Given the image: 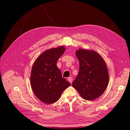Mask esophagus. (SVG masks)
<instances>
[{"mask_svg": "<svg viewBox=\"0 0 130 130\" xmlns=\"http://www.w3.org/2000/svg\"><path fill=\"white\" fill-rule=\"evenodd\" d=\"M68 81L70 82V84H72V81H73V78H72V77H68Z\"/></svg>", "mask_w": 130, "mask_h": 130, "instance_id": "1", "label": "esophagus"}]
</instances>
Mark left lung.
<instances>
[{
	"label": "left lung",
	"mask_w": 130,
	"mask_h": 130,
	"mask_svg": "<svg viewBox=\"0 0 130 130\" xmlns=\"http://www.w3.org/2000/svg\"><path fill=\"white\" fill-rule=\"evenodd\" d=\"M76 56L80 67L73 87L84 99L95 100L107 87L109 74L107 66L103 58L94 50L79 49L76 51Z\"/></svg>",
	"instance_id": "1"
}]
</instances>
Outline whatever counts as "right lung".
Returning <instances> with one entry per match:
<instances>
[{
    "label": "right lung",
    "mask_w": 130,
    "mask_h": 130,
    "mask_svg": "<svg viewBox=\"0 0 130 130\" xmlns=\"http://www.w3.org/2000/svg\"><path fill=\"white\" fill-rule=\"evenodd\" d=\"M66 48L60 46L45 50L34 62L31 72L30 84L35 95L43 103L53 104L61 97L70 84L62 77L56 63Z\"/></svg>",
    "instance_id": "add662e5"
}]
</instances>
